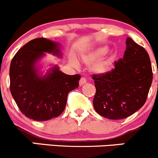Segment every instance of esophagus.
I'll return each mask as SVG.
<instances>
[{
	"instance_id": "1",
	"label": "esophagus",
	"mask_w": 158,
	"mask_h": 158,
	"mask_svg": "<svg viewBox=\"0 0 158 158\" xmlns=\"http://www.w3.org/2000/svg\"><path fill=\"white\" fill-rule=\"evenodd\" d=\"M87 82V79L85 77H81L79 80V85H83Z\"/></svg>"
}]
</instances>
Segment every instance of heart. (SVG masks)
I'll use <instances>...</instances> for the list:
<instances>
[{
    "instance_id": "obj_1",
    "label": "heart",
    "mask_w": 158,
    "mask_h": 158,
    "mask_svg": "<svg viewBox=\"0 0 158 158\" xmlns=\"http://www.w3.org/2000/svg\"><path fill=\"white\" fill-rule=\"evenodd\" d=\"M106 49H100V50H98L97 52H96L95 53H94L93 55L90 56L89 57L87 58V59H85V61H86L87 62H92V61H96L97 59H99V58H100L101 56L104 55V54H106ZM74 63H76L75 61H74ZM110 67H111V61H110V60L103 61L96 65L95 68H94V70L99 73H106L107 71H108V70H110Z\"/></svg>"
}]
</instances>
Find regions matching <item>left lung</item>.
Masks as SVG:
<instances>
[{"instance_id":"left-lung-1","label":"left lung","mask_w":158,"mask_h":158,"mask_svg":"<svg viewBox=\"0 0 158 158\" xmlns=\"http://www.w3.org/2000/svg\"><path fill=\"white\" fill-rule=\"evenodd\" d=\"M96 94L94 108L99 115L120 119L135 114L146 102L153 73L148 52L131 38L126 40L123 59L114 68L104 73L93 74Z\"/></svg>"}]
</instances>
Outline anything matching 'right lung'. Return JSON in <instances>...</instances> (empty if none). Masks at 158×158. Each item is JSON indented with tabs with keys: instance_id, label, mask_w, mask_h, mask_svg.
<instances>
[{
	"instance_id": "right-lung-1",
	"label": "right lung",
	"mask_w": 158,
	"mask_h": 158,
	"mask_svg": "<svg viewBox=\"0 0 158 158\" xmlns=\"http://www.w3.org/2000/svg\"><path fill=\"white\" fill-rule=\"evenodd\" d=\"M60 56L59 44L44 38L31 40L12 58L10 68V92L28 118L45 121L64 111L69 92L79 87L81 76L67 75L55 67L46 77H39L35 63L44 53Z\"/></svg>"
}]
</instances>
